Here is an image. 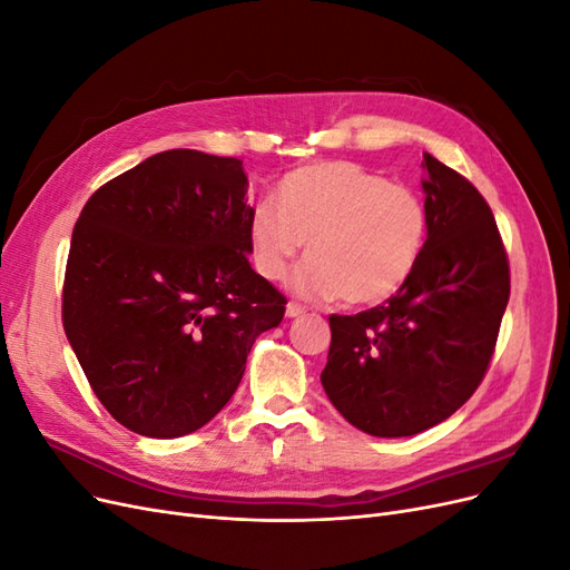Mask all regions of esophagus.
<instances>
[{"label":"esophagus","mask_w":570,"mask_h":570,"mask_svg":"<svg viewBox=\"0 0 570 570\" xmlns=\"http://www.w3.org/2000/svg\"><path fill=\"white\" fill-rule=\"evenodd\" d=\"M285 314H287L289 318L304 316V314H306V306H302V304H297V302H289V304H287V308H285Z\"/></svg>","instance_id":"34e87169"}]
</instances>
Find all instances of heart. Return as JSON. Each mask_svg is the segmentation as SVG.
Returning a JSON list of instances; mask_svg holds the SVG:
<instances>
[{
  "mask_svg": "<svg viewBox=\"0 0 570 570\" xmlns=\"http://www.w3.org/2000/svg\"><path fill=\"white\" fill-rule=\"evenodd\" d=\"M428 228V204L413 187L352 161H321L289 170L278 202L262 197L249 206L247 249L262 278L283 281L306 243L308 258L292 287L312 299L366 306L411 278Z\"/></svg>",
  "mask_w": 570,
  "mask_h": 570,
  "instance_id": "b5f03b06",
  "label": "heart"
}]
</instances>
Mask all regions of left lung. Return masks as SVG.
I'll use <instances>...</instances> for the list:
<instances>
[{"instance_id":"obj_1","label":"left lung","mask_w":570,"mask_h":570,"mask_svg":"<svg viewBox=\"0 0 570 570\" xmlns=\"http://www.w3.org/2000/svg\"><path fill=\"white\" fill-rule=\"evenodd\" d=\"M428 243L385 304L331 318L321 373L327 400L375 438H409L450 419L485 377L511 295L509 256L490 204L425 154Z\"/></svg>"}]
</instances>
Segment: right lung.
<instances>
[{
	"label": "right lung",
	"mask_w": 570,
	"mask_h": 570,
	"mask_svg": "<svg viewBox=\"0 0 570 570\" xmlns=\"http://www.w3.org/2000/svg\"><path fill=\"white\" fill-rule=\"evenodd\" d=\"M245 195L239 159L168 149L101 185L76 220L63 331L101 406L137 435L209 423L285 316L249 264Z\"/></svg>",
	"instance_id": "1"
}]
</instances>
